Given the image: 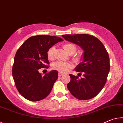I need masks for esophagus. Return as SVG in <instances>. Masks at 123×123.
<instances>
[{"label":"esophagus","instance_id":"obj_1","mask_svg":"<svg viewBox=\"0 0 123 123\" xmlns=\"http://www.w3.org/2000/svg\"><path fill=\"white\" fill-rule=\"evenodd\" d=\"M62 75H63V74L61 73H59V76H62Z\"/></svg>","mask_w":123,"mask_h":123}]
</instances>
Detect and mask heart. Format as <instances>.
Here are the masks:
<instances>
[{
	"mask_svg": "<svg viewBox=\"0 0 123 123\" xmlns=\"http://www.w3.org/2000/svg\"><path fill=\"white\" fill-rule=\"evenodd\" d=\"M63 48L66 53L69 54V55H73L75 53L76 50V46L72 43H67L63 45ZM55 47H52L49 49L47 51V57L48 59L50 60H53L54 57V52H55ZM73 61L75 63H80L83 60V55L81 53H78L75 55H74L73 57ZM53 69L57 70L60 73L67 72L69 69H72L73 68V64L69 62H65L63 61H57L54 63L52 66Z\"/></svg>",
	"mask_w": 123,
	"mask_h": 123,
	"instance_id": "obj_1",
	"label": "heart"
}]
</instances>
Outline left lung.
I'll return each mask as SVG.
<instances>
[{"mask_svg":"<svg viewBox=\"0 0 123 123\" xmlns=\"http://www.w3.org/2000/svg\"><path fill=\"white\" fill-rule=\"evenodd\" d=\"M66 40L79 45L84 50L83 61L75 71L84 74V78L69 74L70 81L67 88L79 100H88L99 94L107 81L110 69L109 54L101 42L88 34L63 35Z\"/></svg>","mask_w":123,"mask_h":123,"instance_id":"obj_1","label":"left lung"}]
</instances>
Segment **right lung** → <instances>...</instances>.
Segmentation results:
<instances>
[{
	"label": "right lung",
	"instance_id": "right-lung-1",
	"mask_svg": "<svg viewBox=\"0 0 123 123\" xmlns=\"http://www.w3.org/2000/svg\"><path fill=\"white\" fill-rule=\"evenodd\" d=\"M63 39L49 35H37L29 38L17 50L12 67V76L18 91L32 101L41 100L50 93L58 78L57 70L43 76L39 69L48 68L49 49Z\"/></svg>",
	"mask_w": 123,
	"mask_h": 123
}]
</instances>
